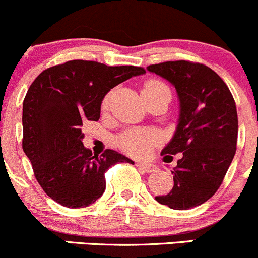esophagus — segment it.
Here are the masks:
<instances>
[{
  "instance_id": "1",
  "label": "esophagus",
  "mask_w": 258,
  "mask_h": 258,
  "mask_svg": "<svg viewBox=\"0 0 258 258\" xmlns=\"http://www.w3.org/2000/svg\"><path fill=\"white\" fill-rule=\"evenodd\" d=\"M137 167H140V168H141L142 171H145V172H147V173L155 172V171L157 170V167H156L155 165H152V163H144V162H137Z\"/></svg>"
}]
</instances>
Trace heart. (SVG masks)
Segmentation results:
<instances>
[{"label": "heart", "mask_w": 258, "mask_h": 258, "mask_svg": "<svg viewBox=\"0 0 258 258\" xmlns=\"http://www.w3.org/2000/svg\"><path fill=\"white\" fill-rule=\"evenodd\" d=\"M160 91H168L167 86L163 82L158 80H148L146 81L144 88H142V96L151 95V93L160 92ZM111 101V93L106 95L103 97L102 102H101V110L105 112L110 107ZM158 144V137L156 135L150 134V132L145 131H130L122 135L118 139L119 148L124 151V152L130 153L134 156H141L147 155L148 151Z\"/></svg>", "instance_id": "1"}]
</instances>
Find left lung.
Wrapping results in <instances>:
<instances>
[{"mask_svg":"<svg viewBox=\"0 0 258 258\" xmlns=\"http://www.w3.org/2000/svg\"><path fill=\"white\" fill-rule=\"evenodd\" d=\"M172 83L179 98V118L172 140L162 150L165 162L181 153L173 168V188L156 201L172 210H189L220 188L236 153L238 118L230 88L210 67L191 61H167L147 67Z\"/></svg>","mask_w":258,"mask_h":258,"instance_id":"1","label":"left lung"}]
</instances>
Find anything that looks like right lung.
I'll return each instance as SVG.
<instances>
[{"label":"right lung","instance_id":"add662e5","mask_svg":"<svg viewBox=\"0 0 258 258\" xmlns=\"http://www.w3.org/2000/svg\"><path fill=\"white\" fill-rule=\"evenodd\" d=\"M144 67L74 59L41 72L23 100V152L43 191L70 209L92 205L106 188L111 166L134 161L117 151L92 156L82 144L86 121H98L101 102L114 86Z\"/></svg>","mask_w":258,"mask_h":258}]
</instances>
